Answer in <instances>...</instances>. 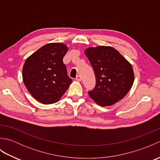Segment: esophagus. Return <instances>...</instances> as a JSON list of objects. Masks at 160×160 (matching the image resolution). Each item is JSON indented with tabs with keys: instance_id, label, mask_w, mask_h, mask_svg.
I'll return each mask as SVG.
<instances>
[{
	"instance_id": "1",
	"label": "esophagus",
	"mask_w": 160,
	"mask_h": 160,
	"mask_svg": "<svg viewBox=\"0 0 160 160\" xmlns=\"http://www.w3.org/2000/svg\"><path fill=\"white\" fill-rule=\"evenodd\" d=\"M76 80L77 81H81V77H80V76H79V75H78V76L76 78Z\"/></svg>"
}]
</instances>
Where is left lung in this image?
<instances>
[{
    "instance_id": "obj_1",
    "label": "left lung",
    "mask_w": 160,
    "mask_h": 160,
    "mask_svg": "<svg viewBox=\"0 0 160 160\" xmlns=\"http://www.w3.org/2000/svg\"><path fill=\"white\" fill-rule=\"evenodd\" d=\"M85 54L96 76V86L89 96L100 106L114 104L130 90L134 81L131 64L112 47H91Z\"/></svg>"
}]
</instances>
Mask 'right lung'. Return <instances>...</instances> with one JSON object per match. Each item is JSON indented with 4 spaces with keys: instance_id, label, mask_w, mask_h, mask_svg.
Segmentation results:
<instances>
[{
    "instance_id": "add662e5",
    "label": "right lung",
    "mask_w": 160,
    "mask_h": 160,
    "mask_svg": "<svg viewBox=\"0 0 160 160\" xmlns=\"http://www.w3.org/2000/svg\"><path fill=\"white\" fill-rule=\"evenodd\" d=\"M67 51L64 44H47L30 56L24 64V83L40 102H56L72 82L62 60Z\"/></svg>"
}]
</instances>
